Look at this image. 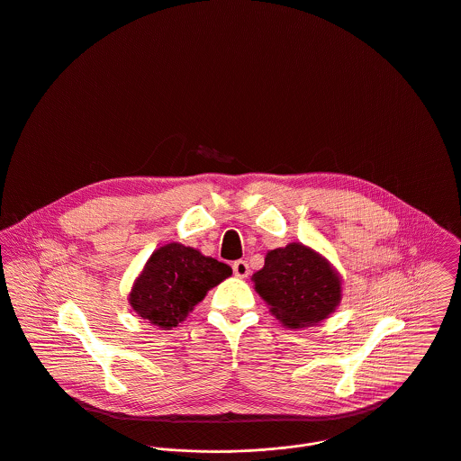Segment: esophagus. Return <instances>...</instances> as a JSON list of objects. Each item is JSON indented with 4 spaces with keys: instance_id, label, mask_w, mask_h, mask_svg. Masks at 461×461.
I'll list each match as a JSON object with an SVG mask.
<instances>
[{
    "instance_id": "34e87169",
    "label": "esophagus",
    "mask_w": 461,
    "mask_h": 461,
    "mask_svg": "<svg viewBox=\"0 0 461 461\" xmlns=\"http://www.w3.org/2000/svg\"><path fill=\"white\" fill-rule=\"evenodd\" d=\"M232 270H234V276H236V277H240V279H245V277H249V276H250V267H249V263H247V261H243V259L234 261Z\"/></svg>"
}]
</instances>
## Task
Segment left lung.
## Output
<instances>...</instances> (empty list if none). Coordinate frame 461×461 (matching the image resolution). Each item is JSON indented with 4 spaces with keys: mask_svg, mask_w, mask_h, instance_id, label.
<instances>
[{
    "mask_svg": "<svg viewBox=\"0 0 461 461\" xmlns=\"http://www.w3.org/2000/svg\"><path fill=\"white\" fill-rule=\"evenodd\" d=\"M252 279L270 311L292 329L321 321L341 299L339 279L329 263L299 243L270 250Z\"/></svg>",
    "mask_w": 461,
    "mask_h": 461,
    "instance_id": "obj_1",
    "label": "left lung"
}]
</instances>
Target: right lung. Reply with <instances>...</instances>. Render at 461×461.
<instances>
[{"label": "right lung", "mask_w": 461, "mask_h": 461, "mask_svg": "<svg viewBox=\"0 0 461 461\" xmlns=\"http://www.w3.org/2000/svg\"><path fill=\"white\" fill-rule=\"evenodd\" d=\"M232 274L230 267L198 250L169 243L155 250L131 294V306L150 323H180L205 294Z\"/></svg>", "instance_id": "add662e5"}]
</instances>
